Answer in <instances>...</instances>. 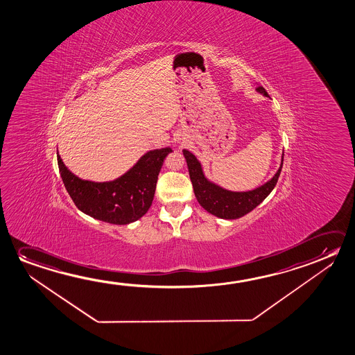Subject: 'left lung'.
Here are the masks:
<instances>
[{"label":"left lung","mask_w":355,"mask_h":355,"mask_svg":"<svg viewBox=\"0 0 355 355\" xmlns=\"http://www.w3.org/2000/svg\"><path fill=\"white\" fill-rule=\"evenodd\" d=\"M257 91L269 97L263 86H258ZM182 153L187 163L189 174H190L197 201L207 212L223 220L241 218L244 214H249L258 205L263 202L268 195L274 190L282 173V162H284V154H282L280 168L277 169L276 174L271 178L270 180L265 182L264 185L259 186L250 191H231L209 180L203 173L202 165L200 163V160L191 152L184 149Z\"/></svg>","instance_id":"1"}]
</instances>
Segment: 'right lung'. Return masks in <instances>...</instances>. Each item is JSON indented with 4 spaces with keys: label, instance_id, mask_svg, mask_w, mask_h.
Wrapping results in <instances>:
<instances>
[{
    "label": "right lung",
    "instance_id": "right-lung-1",
    "mask_svg": "<svg viewBox=\"0 0 355 355\" xmlns=\"http://www.w3.org/2000/svg\"><path fill=\"white\" fill-rule=\"evenodd\" d=\"M171 152L169 146L149 150L127 173L105 182L80 179L59 154L58 165L64 186L81 212L112 225H130L150 209L164 159Z\"/></svg>",
    "mask_w": 355,
    "mask_h": 355
}]
</instances>
